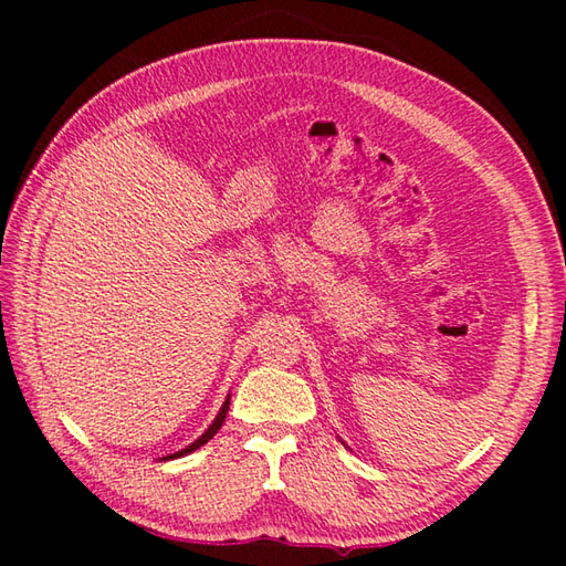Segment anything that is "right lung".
Instances as JSON below:
<instances>
[{
    "mask_svg": "<svg viewBox=\"0 0 566 566\" xmlns=\"http://www.w3.org/2000/svg\"><path fill=\"white\" fill-rule=\"evenodd\" d=\"M227 411H229V397L224 399V405H222V409H219V415L214 417V421L212 424H209V429L207 432L197 439V442H191L187 449H181V452H175V454H169V457H165V459H177V457H185V454H189V452H195V449H199L202 444H207L209 439H212L217 432H219V427L224 424V417H227Z\"/></svg>",
    "mask_w": 566,
    "mask_h": 566,
    "instance_id": "1",
    "label": "right lung"
}]
</instances>
